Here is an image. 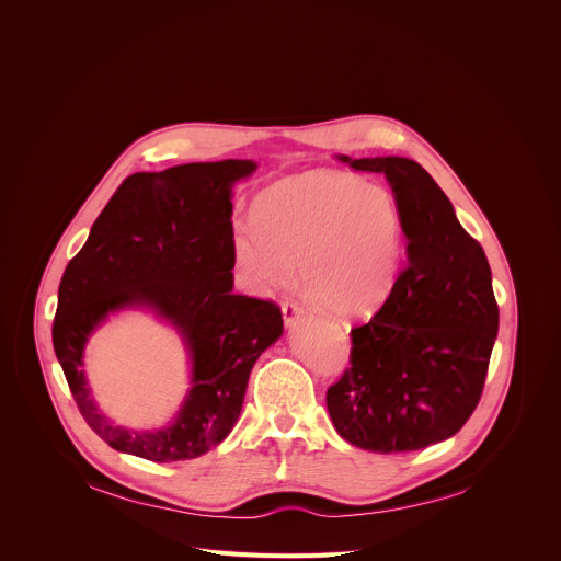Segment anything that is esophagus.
<instances>
[{
    "label": "esophagus",
    "mask_w": 561,
    "mask_h": 561,
    "mask_svg": "<svg viewBox=\"0 0 561 561\" xmlns=\"http://www.w3.org/2000/svg\"><path fill=\"white\" fill-rule=\"evenodd\" d=\"M282 316H284L286 325H296V320L305 316V309H302L300 302H296V300H286V302L282 305Z\"/></svg>",
    "instance_id": "esophagus-1"
}]
</instances>
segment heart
Wrapping results in <instances>:
<instances>
[{"label":"heart","instance_id":"heart-1","mask_svg":"<svg viewBox=\"0 0 561 561\" xmlns=\"http://www.w3.org/2000/svg\"><path fill=\"white\" fill-rule=\"evenodd\" d=\"M254 225H236L233 259L256 290L296 275L325 313L362 320L387 305L404 256V218L381 186L341 172H311L265 191Z\"/></svg>","mask_w":561,"mask_h":561}]
</instances>
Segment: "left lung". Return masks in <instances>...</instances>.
Returning a JSON list of instances; mask_svg holds the SVG:
<instances>
[{
  "instance_id": "obj_1",
  "label": "left lung",
  "mask_w": 561,
  "mask_h": 561,
  "mask_svg": "<svg viewBox=\"0 0 561 561\" xmlns=\"http://www.w3.org/2000/svg\"><path fill=\"white\" fill-rule=\"evenodd\" d=\"M341 161L389 180L404 218L407 268L387 305L350 332V368L328 389V411L362 450H421L457 434L482 398L497 334L491 268L421 163Z\"/></svg>"
}]
</instances>
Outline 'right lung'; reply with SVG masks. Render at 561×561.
<instances>
[{
	"instance_id": "right-lung-1",
	"label": "right lung",
	"mask_w": 561,
	"mask_h": 561,
	"mask_svg": "<svg viewBox=\"0 0 561 561\" xmlns=\"http://www.w3.org/2000/svg\"><path fill=\"white\" fill-rule=\"evenodd\" d=\"M254 170V161L227 159L129 174L68 263L54 352L83 421L113 450L157 463L209 453L239 421L254 362L282 336V309L273 300L231 290V186ZM127 306L154 308L192 352L194 389L175 423L157 433L113 426L80 370L87 336Z\"/></svg>"
}]
</instances>
